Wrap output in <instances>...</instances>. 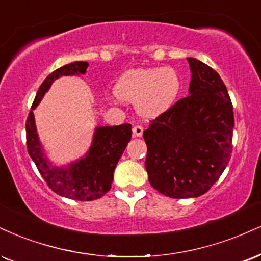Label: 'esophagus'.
<instances>
[{
  "label": "esophagus",
  "mask_w": 261,
  "mask_h": 261,
  "mask_svg": "<svg viewBox=\"0 0 261 261\" xmlns=\"http://www.w3.org/2000/svg\"><path fill=\"white\" fill-rule=\"evenodd\" d=\"M133 134L135 137H141L143 134V127L140 126V125H135L133 127Z\"/></svg>",
  "instance_id": "1"
}]
</instances>
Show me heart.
Returning <instances> with one entry per match:
<instances>
[{
	"instance_id": "1",
	"label": "heart",
	"mask_w": 261,
	"mask_h": 261,
	"mask_svg": "<svg viewBox=\"0 0 261 261\" xmlns=\"http://www.w3.org/2000/svg\"><path fill=\"white\" fill-rule=\"evenodd\" d=\"M180 76L172 68L134 69L122 74L114 93L125 102H136L144 118H155L170 109L180 92Z\"/></svg>"
}]
</instances>
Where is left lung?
I'll return each mask as SVG.
<instances>
[{
    "label": "left lung",
    "instance_id": "1",
    "mask_svg": "<svg viewBox=\"0 0 261 261\" xmlns=\"http://www.w3.org/2000/svg\"><path fill=\"white\" fill-rule=\"evenodd\" d=\"M188 96L150 121L143 131L149 184L170 198L208 192L231 159L233 107L224 81L196 58Z\"/></svg>",
    "mask_w": 261,
    "mask_h": 261
}]
</instances>
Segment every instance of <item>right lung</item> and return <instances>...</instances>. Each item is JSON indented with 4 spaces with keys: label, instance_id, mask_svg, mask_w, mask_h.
Here are the masks:
<instances>
[{
    "label": "right lung",
    "instance_id": "add662e5",
    "mask_svg": "<svg viewBox=\"0 0 261 261\" xmlns=\"http://www.w3.org/2000/svg\"><path fill=\"white\" fill-rule=\"evenodd\" d=\"M87 67V62H74L49 74L37 91L25 124L28 152L48 187L59 196L81 202L98 199L111 190L115 166L131 140V125L97 127L92 144L84 158L64 168H57L51 165L43 153L36 133L33 111L53 81L68 75H83L86 73Z\"/></svg>",
    "mask_w": 261,
    "mask_h": 261
}]
</instances>
